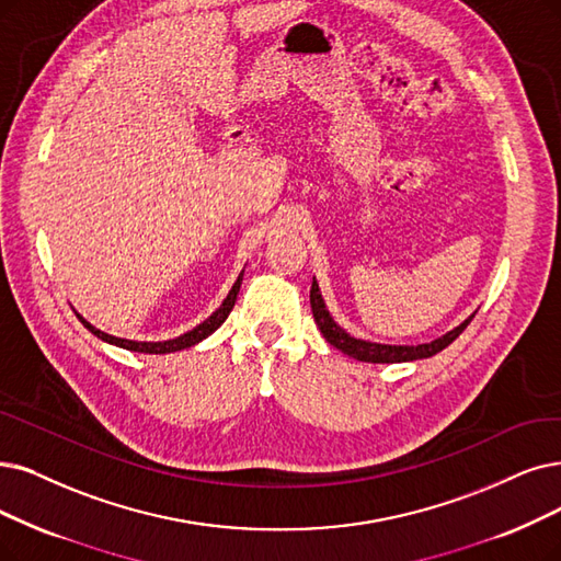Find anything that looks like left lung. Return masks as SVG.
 I'll return each mask as SVG.
<instances>
[{"label": "left lung", "mask_w": 561, "mask_h": 561, "mask_svg": "<svg viewBox=\"0 0 561 561\" xmlns=\"http://www.w3.org/2000/svg\"><path fill=\"white\" fill-rule=\"evenodd\" d=\"M310 308H312V318H316L324 339L333 347H339L347 356L356 358V362H366V364H400V362H414V358L433 356V354L442 352L444 347H449L474 318L472 316L469 320H465L460 327H456L449 333H444L442 339H437L433 343H425V345H379V343L352 339L350 333H345L339 324L331 320L329 310L322 301V295H320V287H318L316 278H312V285H310Z\"/></svg>", "instance_id": "obj_1"}]
</instances>
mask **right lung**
<instances>
[{"label": "right lung", "instance_id": "obj_1", "mask_svg": "<svg viewBox=\"0 0 561 561\" xmlns=\"http://www.w3.org/2000/svg\"><path fill=\"white\" fill-rule=\"evenodd\" d=\"M241 278H243V272L239 274L237 283L232 285L228 299L222 301V306L214 312V316H211L209 320H205L203 324H197L193 331H188V333H184V335H179V339H172V341H163V343H136V341H126V339H115V335H110V333H103V331L94 329L84 318L78 316V320H80L89 331H92V333L96 335V339H101V341H105V343H110V345H117V347H124V350H130V352H145V354H168V352H176V350H184V347H191V345H195V343H199V341H205L209 333H214L222 322H226V318L230 316V310L234 308V301H237V295H239V287H241Z\"/></svg>", "mask_w": 561, "mask_h": 561}]
</instances>
